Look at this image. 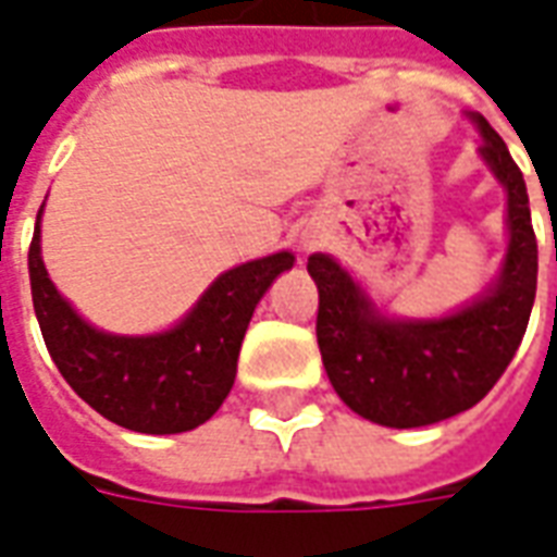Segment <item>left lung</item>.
<instances>
[{
    "instance_id": "8db88e82",
    "label": "left lung",
    "mask_w": 557,
    "mask_h": 557,
    "mask_svg": "<svg viewBox=\"0 0 557 557\" xmlns=\"http://www.w3.org/2000/svg\"><path fill=\"white\" fill-rule=\"evenodd\" d=\"M481 157L507 189L505 270L484 299L428 323L380 318L362 290L326 255L308 258L318 282V344L329 383L362 418L385 428H424L472 409L498 383L529 326L537 294V237L529 193L502 136L472 115Z\"/></svg>"
}]
</instances>
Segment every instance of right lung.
Listing matches in <instances>:
<instances>
[{
  "instance_id": "add662e5",
  "label": "right lung",
  "mask_w": 557,
  "mask_h": 557,
  "mask_svg": "<svg viewBox=\"0 0 557 557\" xmlns=\"http://www.w3.org/2000/svg\"><path fill=\"white\" fill-rule=\"evenodd\" d=\"M290 267V251L234 267L210 284L181 326L124 338L88 326L52 287L40 261V213L28 246L32 302L52 362L88 407L136 433H184L222 407L251 311Z\"/></svg>"
}]
</instances>
